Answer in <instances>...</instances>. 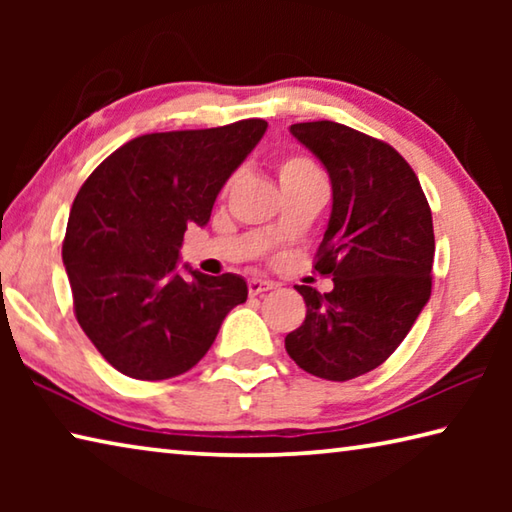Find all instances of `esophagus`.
I'll list each match as a JSON object with an SVG mask.
<instances>
[{
  "mask_svg": "<svg viewBox=\"0 0 512 512\" xmlns=\"http://www.w3.org/2000/svg\"><path fill=\"white\" fill-rule=\"evenodd\" d=\"M271 289H275V284L268 282V280H262V277H253V280H248V293H250V296H259V293L271 291Z\"/></svg>",
  "mask_w": 512,
  "mask_h": 512,
  "instance_id": "esophagus-1",
  "label": "esophagus"
}]
</instances>
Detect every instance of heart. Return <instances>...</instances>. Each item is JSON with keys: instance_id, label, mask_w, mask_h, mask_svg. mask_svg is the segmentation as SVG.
I'll list each match as a JSON object with an SVG mask.
<instances>
[{"instance_id": "1", "label": "heart", "mask_w": 512, "mask_h": 512, "mask_svg": "<svg viewBox=\"0 0 512 512\" xmlns=\"http://www.w3.org/2000/svg\"><path fill=\"white\" fill-rule=\"evenodd\" d=\"M318 169L316 164L309 158H302V155H289L280 162L277 167V176H280V183L284 180H298V178H307V176H316Z\"/></svg>"}]
</instances>
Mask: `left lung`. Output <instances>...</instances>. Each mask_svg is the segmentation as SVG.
Masks as SVG:
<instances>
[{
	"label": "left lung",
	"instance_id": "8db88e82",
	"mask_svg": "<svg viewBox=\"0 0 512 512\" xmlns=\"http://www.w3.org/2000/svg\"><path fill=\"white\" fill-rule=\"evenodd\" d=\"M291 135L332 180V214L314 268L332 277L334 289L296 287L307 316L284 348L309 375L348 381L391 357L429 302L431 210L391 144L336 121L293 124Z\"/></svg>",
	"mask_w": 512,
	"mask_h": 512
}]
</instances>
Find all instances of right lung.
<instances>
[{"mask_svg":"<svg viewBox=\"0 0 512 512\" xmlns=\"http://www.w3.org/2000/svg\"><path fill=\"white\" fill-rule=\"evenodd\" d=\"M264 119L140 135L90 173L69 212L63 262L76 320L121 375L160 381L194 368L223 318L248 298L244 277L187 268V225L210 221L225 180L266 133Z\"/></svg>","mask_w":512,"mask_h":512,"instance_id":"1","label":"right lung"}]
</instances>
